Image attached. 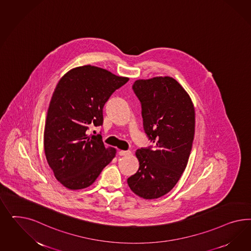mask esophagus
Wrapping results in <instances>:
<instances>
[{"label":"esophagus","instance_id":"34e87169","mask_svg":"<svg viewBox=\"0 0 251 251\" xmlns=\"http://www.w3.org/2000/svg\"><path fill=\"white\" fill-rule=\"evenodd\" d=\"M130 151L129 150H127V151H123V150H121L120 152H119V154L120 155H129L130 154Z\"/></svg>","mask_w":251,"mask_h":251}]
</instances>
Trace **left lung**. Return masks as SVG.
<instances>
[{
	"mask_svg": "<svg viewBox=\"0 0 251 251\" xmlns=\"http://www.w3.org/2000/svg\"><path fill=\"white\" fill-rule=\"evenodd\" d=\"M144 129L152 146L136 151L140 167L127 179L145 200L162 197L175 187L187 167L195 131V110L188 93L169 76L137 80Z\"/></svg>",
	"mask_w": 251,
	"mask_h": 251,
	"instance_id": "1",
	"label": "left lung"
}]
</instances>
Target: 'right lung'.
<instances>
[{
	"label": "right lung",
	"mask_w": 251,
	"mask_h": 251,
	"mask_svg": "<svg viewBox=\"0 0 251 251\" xmlns=\"http://www.w3.org/2000/svg\"><path fill=\"white\" fill-rule=\"evenodd\" d=\"M129 81L105 69L85 65L61 77L46 118L44 150L55 177L70 190L89 187L115 157L102 136L88 135L90 126L103 124V107Z\"/></svg>",
	"instance_id": "right-lung-1"
}]
</instances>
